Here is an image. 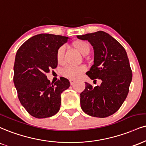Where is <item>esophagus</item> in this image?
I'll use <instances>...</instances> for the list:
<instances>
[{"label": "esophagus", "mask_w": 146, "mask_h": 146, "mask_svg": "<svg viewBox=\"0 0 146 146\" xmlns=\"http://www.w3.org/2000/svg\"><path fill=\"white\" fill-rule=\"evenodd\" d=\"M75 81L73 80H70V84H71V85H73V84H75Z\"/></svg>", "instance_id": "1"}]
</instances>
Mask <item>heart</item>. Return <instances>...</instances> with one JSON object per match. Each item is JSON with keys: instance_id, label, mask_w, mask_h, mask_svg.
Instances as JSON below:
<instances>
[{"instance_id": "heart-1", "label": "heart", "mask_w": 146, "mask_h": 146, "mask_svg": "<svg viewBox=\"0 0 146 146\" xmlns=\"http://www.w3.org/2000/svg\"><path fill=\"white\" fill-rule=\"evenodd\" d=\"M73 45L75 48L78 50L81 54L83 55H88L90 52V45L88 42L86 41H75L73 43ZM64 50H65V46L60 47L58 50L56 52V59L58 63H62L64 60ZM85 71V67L83 66H73L69 65L66 66L64 69L62 70V75L64 77L71 80H75L78 78L82 73Z\"/></svg>"}]
</instances>
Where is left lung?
Segmentation results:
<instances>
[{
	"mask_svg": "<svg viewBox=\"0 0 146 146\" xmlns=\"http://www.w3.org/2000/svg\"><path fill=\"white\" fill-rule=\"evenodd\" d=\"M87 40L94 49V64L86 75L102 83L93 87L86 83L80 94L82 110L93 117H106L115 113L125 101L132 81V71L127 54L122 45L103 31L78 35Z\"/></svg>",
	"mask_w": 146,
	"mask_h": 146,
	"instance_id": "left-lung-1",
	"label": "left lung"
}]
</instances>
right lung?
I'll return each mask as SVG.
<instances>
[{"label":"right lung","instance_id":"add662e5","mask_svg":"<svg viewBox=\"0 0 146 146\" xmlns=\"http://www.w3.org/2000/svg\"><path fill=\"white\" fill-rule=\"evenodd\" d=\"M68 37L52 34L32 36L21 45L15 55L13 82L21 104L36 118L55 115L61 105V93L70 86L64 78L54 84L46 73L56 68V52Z\"/></svg>","mask_w":146,"mask_h":146}]
</instances>
